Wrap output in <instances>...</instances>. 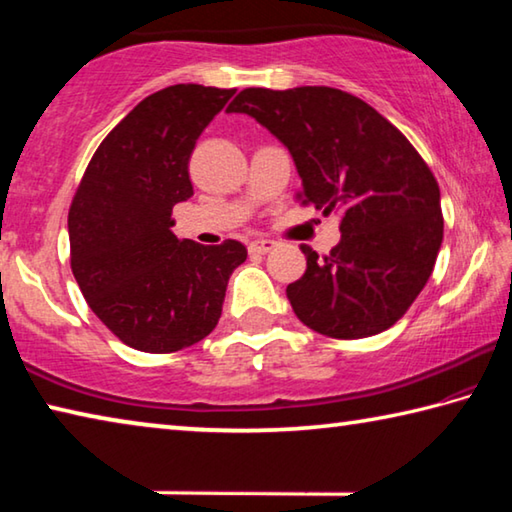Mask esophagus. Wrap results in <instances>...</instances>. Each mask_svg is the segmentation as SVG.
Here are the masks:
<instances>
[{
    "label": "esophagus",
    "mask_w": 512,
    "mask_h": 512,
    "mask_svg": "<svg viewBox=\"0 0 512 512\" xmlns=\"http://www.w3.org/2000/svg\"><path fill=\"white\" fill-rule=\"evenodd\" d=\"M277 246V241H273V239H255V241H250V246H248V250L250 253H255V255H266V253H271V250Z\"/></svg>",
    "instance_id": "1"
}]
</instances>
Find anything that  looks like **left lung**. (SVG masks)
<instances>
[{"mask_svg": "<svg viewBox=\"0 0 512 512\" xmlns=\"http://www.w3.org/2000/svg\"><path fill=\"white\" fill-rule=\"evenodd\" d=\"M228 112L255 117L287 146L302 205L341 212V241L329 255L302 246L307 271L287 287L296 316L332 339L395 325L443 244L440 189L413 144L366 101L325 85L246 88Z\"/></svg>", "mask_w": 512, "mask_h": 512, "instance_id": "8db88e82", "label": "left lung"}]
</instances>
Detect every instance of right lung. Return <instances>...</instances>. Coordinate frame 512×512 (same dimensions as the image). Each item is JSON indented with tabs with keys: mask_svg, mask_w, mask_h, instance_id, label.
Returning <instances> with one entry per match:
<instances>
[{
	"mask_svg": "<svg viewBox=\"0 0 512 512\" xmlns=\"http://www.w3.org/2000/svg\"><path fill=\"white\" fill-rule=\"evenodd\" d=\"M235 90L169 85L106 135L69 207L72 273L121 343L178 352L212 332L225 287L248 250L235 239L201 246L171 232L173 205L194 196L189 158Z\"/></svg>",
	"mask_w": 512,
	"mask_h": 512,
	"instance_id": "1",
	"label": "right lung"
}]
</instances>
